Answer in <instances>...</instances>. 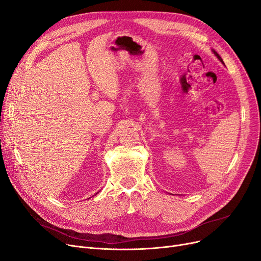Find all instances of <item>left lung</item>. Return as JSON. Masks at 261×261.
Here are the masks:
<instances>
[{
    "label": "left lung",
    "instance_id": "left-lung-1",
    "mask_svg": "<svg viewBox=\"0 0 261 261\" xmlns=\"http://www.w3.org/2000/svg\"><path fill=\"white\" fill-rule=\"evenodd\" d=\"M213 51H214V50H213ZM214 54H215V55H216V57H217V58H218V59H219V60H220V61H221V62H223V63H224V61H223V59H221V58H220V56H219V55H218V54H217V53H216V51H214Z\"/></svg>",
    "mask_w": 261,
    "mask_h": 261
}]
</instances>
